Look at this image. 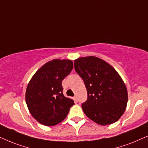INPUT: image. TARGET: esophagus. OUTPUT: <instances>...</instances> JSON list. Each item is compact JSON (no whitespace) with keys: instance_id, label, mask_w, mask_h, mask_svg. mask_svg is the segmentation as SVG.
Returning a JSON list of instances; mask_svg holds the SVG:
<instances>
[{"instance_id":"34e87169","label":"esophagus","mask_w":148,"mask_h":148,"mask_svg":"<svg viewBox=\"0 0 148 148\" xmlns=\"http://www.w3.org/2000/svg\"><path fill=\"white\" fill-rule=\"evenodd\" d=\"M74 101H75V102H77V101H78V99L77 96H76V95L74 96Z\"/></svg>"}]
</instances>
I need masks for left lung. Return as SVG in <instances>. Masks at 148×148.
I'll list each match as a JSON object with an SVG mask.
<instances>
[{
    "label": "left lung",
    "instance_id": "obj_1",
    "mask_svg": "<svg viewBox=\"0 0 148 148\" xmlns=\"http://www.w3.org/2000/svg\"><path fill=\"white\" fill-rule=\"evenodd\" d=\"M74 68L83 80L87 99L82 103L86 116L95 123L107 125L116 123L125 111L127 90L113 67L96 57L74 60Z\"/></svg>",
    "mask_w": 148,
    "mask_h": 148
}]
</instances>
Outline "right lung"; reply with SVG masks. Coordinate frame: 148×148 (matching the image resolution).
Here are the masks:
<instances>
[{"label": "right lung", "instance_id": "add662e5", "mask_svg": "<svg viewBox=\"0 0 148 148\" xmlns=\"http://www.w3.org/2000/svg\"><path fill=\"white\" fill-rule=\"evenodd\" d=\"M72 69V61L53 60L41 67L32 78L26 88L25 101L38 123L53 126L66 119L74 103L64 95L62 84Z\"/></svg>", "mask_w": 148, "mask_h": 148}]
</instances>
